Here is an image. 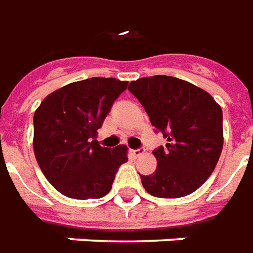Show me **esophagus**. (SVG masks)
<instances>
[{
    "label": "esophagus",
    "mask_w": 253,
    "mask_h": 253,
    "mask_svg": "<svg viewBox=\"0 0 253 253\" xmlns=\"http://www.w3.org/2000/svg\"><path fill=\"white\" fill-rule=\"evenodd\" d=\"M144 153V147H139V149H133L130 150V154L133 157H139L140 154H143Z\"/></svg>",
    "instance_id": "1"
}]
</instances>
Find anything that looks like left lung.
I'll return each mask as SVG.
<instances>
[{"mask_svg":"<svg viewBox=\"0 0 253 253\" xmlns=\"http://www.w3.org/2000/svg\"><path fill=\"white\" fill-rule=\"evenodd\" d=\"M128 89L167 139L153 151L156 172L140 175L143 187L158 198L189 196L207 182L222 153L220 106L208 92L169 76L139 78Z\"/></svg>","mask_w":253,"mask_h":253,"instance_id":"8db88e82","label":"left lung"}]
</instances>
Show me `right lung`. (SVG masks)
<instances>
[{
	"instance_id": "right-lung-1",
	"label": "right lung",
	"mask_w": 253,
	"mask_h": 253,
	"mask_svg": "<svg viewBox=\"0 0 253 253\" xmlns=\"http://www.w3.org/2000/svg\"><path fill=\"white\" fill-rule=\"evenodd\" d=\"M128 83L92 77L52 92L34 113V154L48 182L63 196L96 200L113 186L126 147L95 140L113 103Z\"/></svg>"
}]
</instances>
